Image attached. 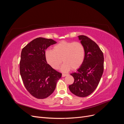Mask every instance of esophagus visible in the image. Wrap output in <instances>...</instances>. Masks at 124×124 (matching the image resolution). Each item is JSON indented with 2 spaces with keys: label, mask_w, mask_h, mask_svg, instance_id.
Here are the masks:
<instances>
[{
  "label": "esophagus",
  "mask_w": 124,
  "mask_h": 124,
  "mask_svg": "<svg viewBox=\"0 0 124 124\" xmlns=\"http://www.w3.org/2000/svg\"><path fill=\"white\" fill-rule=\"evenodd\" d=\"M67 76V74H64V73L62 74V77H66Z\"/></svg>",
  "instance_id": "34e87169"
}]
</instances>
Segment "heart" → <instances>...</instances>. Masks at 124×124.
I'll use <instances>...</instances> for the list:
<instances>
[{
	"mask_svg": "<svg viewBox=\"0 0 124 124\" xmlns=\"http://www.w3.org/2000/svg\"><path fill=\"white\" fill-rule=\"evenodd\" d=\"M85 48L78 42L63 41L56 44L53 50H46L45 58L47 63L54 69L58 68L62 62L61 70L67 72L71 69H78L83 63L85 58Z\"/></svg>",
	"mask_w": 124,
	"mask_h": 124,
	"instance_id": "heart-1",
	"label": "heart"
}]
</instances>
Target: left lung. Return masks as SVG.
<instances>
[{
    "label": "left lung",
    "mask_w": 124,
    "mask_h": 124,
    "mask_svg": "<svg viewBox=\"0 0 124 124\" xmlns=\"http://www.w3.org/2000/svg\"><path fill=\"white\" fill-rule=\"evenodd\" d=\"M78 37L85 48V58L80 68L71 74L74 81L69 88L74 95L85 97L91 95L98 85L103 72L104 57L94 41L84 35Z\"/></svg>",
    "instance_id": "8db88e82"
}]
</instances>
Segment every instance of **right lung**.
Listing matches in <instances>:
<instances>
[{
	"instance_id": "right-lung-1",
	"label": "right lung",
	"mask_w": 124,
	"mask_h": 124,
	"mask_svg": "<svg viewBox=\"0 0 124 124\" xmlns=\"http://www.w3.org/2000/svg\"><path fill=\"white\" fill-rule=\"evenodd\" d=\"M57 42L51 39L37 38L22 49L20 62V74L26 89L38 99L50 96L56 88L62 73L47 63L45 51Z\"/></svg>"
}]
</instances>
